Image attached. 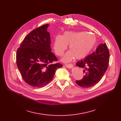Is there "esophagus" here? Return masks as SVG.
I'll return each mask as SVG.
<instances>
[{"instance_id": "1", "label": "esophagus", "mask_w": 121, "mask_h": 121, "mask_svg": "<svg viewBox=\"0 0 121 121\" xmlns=\"http://www.w3.org/2000/svg\"><path fill=\"white\" fill-rule=\"evenodd\" d=\"M65 66L68 68H72L73 67V65L72 64H66Z\"/></svg>"}]
</instances>
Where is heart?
Wrapping results in <instances>:
<instances>
[{"label":"heart","instance_id":"obj_1","mask_svg":"<svg viewBox=\"0 0 121 121\" xmlns=\"http://www.w3.org/2000/svg\"><path fill=\"white\" fill-rule=\"evenodd\" d=\"M96 43L94 35L84 31H66L55 37L54 49L56 54L61 56L69 45V50L63 57L65 62L71 61L75 57L77 59L85 58L90 54Z\"/></svg>","mask_w":121,"mask_h":121}]
</instances>
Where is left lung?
Wrapping results in <instances>:
<instances>
[{
	"instance_id": "obj_1",
	"label": "left lung",
	"mask_w": 121,
	"mask_h": 121,
	"mask_svg": "<svg viewBox=\"0 0 121 121\" xmlns=\"http://www.w3.org/2000/svg\"><path fill=\"white\" fill-rule=\"evenodd\" d=\"M109 52L106 44L101 43L96 51L76 63L84 69L83 78L75 82L82 88H90L96 85L103 77L108 67Z\"/></svg>"
}]
</instances>
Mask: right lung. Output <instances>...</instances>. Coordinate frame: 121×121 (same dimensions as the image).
<instances>
[{
  "mask_svg": "<svg viewBox=\"0 0 121 121\" xmlns=\"http://www.w3.org/2000/svg\"><path fill=\"white\" fill-rule=\"evenodd\" d=\"M49 24L42 25L32 31L25 37L16 55L17 64L22 77L29 85L41 88L52 80L60 63L52 52Z\"/></svg>",
  "mask_w": 121,
  "mask_h": 121,
  "instance_id": "1",
  "label": "right lung"
}]
</instances>
